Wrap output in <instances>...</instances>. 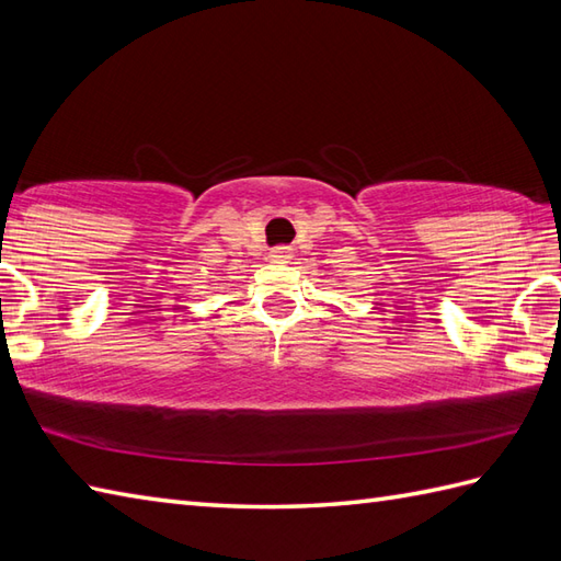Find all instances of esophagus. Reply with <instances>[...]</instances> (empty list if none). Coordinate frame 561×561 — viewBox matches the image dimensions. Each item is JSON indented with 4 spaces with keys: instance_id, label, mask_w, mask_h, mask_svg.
I'll return each instance as SVG.
<instances>
[{
    "instance_id": "34e87169",
    "label": "esophagus",
    "mask_w": 561,
    "mask_h": 561,
    "mask_svg": "<svg viewBox=\"0 0 561 561\" xmlns=\"http://www.w3.org/2000/svg\"><path fill=\"white\" fill-rule=\"evenodd\" d=\"M290 256H293V248H288V244H278V248L271 250V259H276V262H288Z\"/></svg>"
}]
</instances>
